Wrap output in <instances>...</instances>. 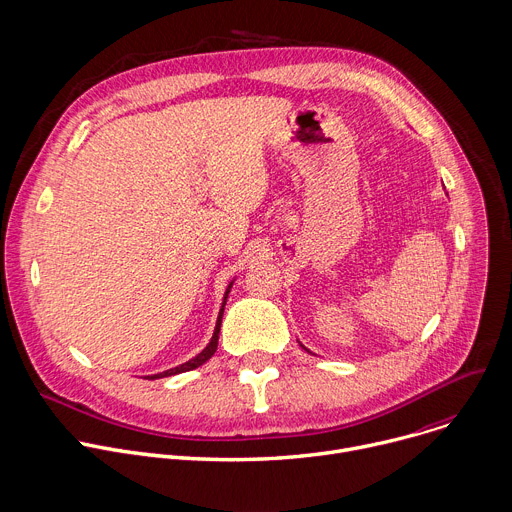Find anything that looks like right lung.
<instances>
[{"label": "right lung", "mask_w": 512, "mask_h": 512, "mask_svg": "<svg viewBox=\"0 0 512 512\" xmlns=\"http://www.w3.org/2000/svg\"><path fill=\"white\" fill-rule=\"evenodd\" d=\"M230 288H232V284L228 286V290H226V296H224V304H222V311H220V317H218V323H216V329H214V337H212V341H210V345L203 349L197 357H193V359H189L187 363H183V365H179V367H173V369H167V371H163V373H157V375H151L149 379H159V377H169V375H177V373H183V371H191V369H195V367H199V365H203L206 363L214 353H216V349H218V339H220V327H222V317H224V306H226V300H228V292H230Z\"/></svg>", "instance_id": "obj_1"}]
</instances>
